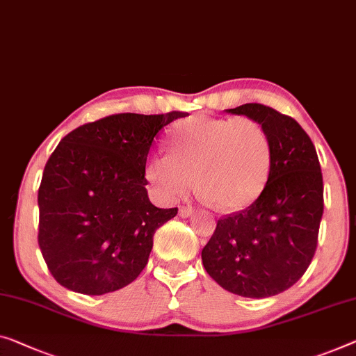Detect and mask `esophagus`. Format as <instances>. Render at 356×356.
Returning a JSON list of instances; mask_svg holds the SVG:
<instances>
[{"label":"esophagus","mask_w":356,"mask_h":356,"mask_svg":"<svg viewBox=\"0 0 356 356\" xmlns=\"http://www.w3.org/2000/svg\"><path fill=\"white\" fill-rule=\"evenodd\" d=\"M192 214H193V209L190 208V206H182V208H179L180 217H190Z\"/></svg>","instance_id":"1"}]
</instances>
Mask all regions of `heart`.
Here are the masks:
<instances>
[{
    "label": "heart",
    "instance_id": "b5f03b06",
    "mask_svg": "<svg viewBox=\"0 0 356 356\" xmlns=\"http://www.w3.org/2000/svg\"><path fill=\"white\" fill-rule=\"evenodd\" d=\"M171 155H155L145 176L161 198L185 196L196 179L216 208L240 211L259 198L272 169V140L259 121L192 116L172 127Z\"/></svg>",
    "mask_w": 356,
    "mask_h": 356
}]
</instances>
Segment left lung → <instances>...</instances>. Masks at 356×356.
<instances>
[{
	"mask_svg": "<svg viewBox=\"0 0 356 356\" xmlns=\"http://www.w3.org/2000/svg\"><path fill=\"white\" fill-rule=\"evenodd\" d=\"M227 111L265 127L272 169L251 206L217 220L201 259L224 289L264 299L296 284L315 256L325 208L321 168L314 142L291 116L262 104Z\"/></svg>",
	"mask_w": 356,
	"mask_h": 356,
	"instance_id": "obj_1",
	"label": "left lung"
}]
</instances>
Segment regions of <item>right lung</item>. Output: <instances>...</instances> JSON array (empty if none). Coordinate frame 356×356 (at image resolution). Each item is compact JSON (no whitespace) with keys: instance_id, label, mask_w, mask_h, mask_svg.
Segmentation results:
<instances>
[{"instance_id":"add662e5","label":"right lung","mask_w":356,"mask_h":356,"mask_svg":"<svg viewBox=\"0 0 356 356\" xmlns=\"http://www.w3.org/2000/svg\"><path fill=\"white\" fill-rule=\"evenodd\" d=\"M184 116L110 115L76 127L52 152L38 190V245L63 288L102 296L145 268L156 229L177 214L148 200L147 156L163 127Z\"/></svg>"}]
</instances>
